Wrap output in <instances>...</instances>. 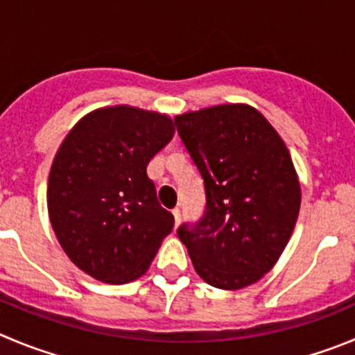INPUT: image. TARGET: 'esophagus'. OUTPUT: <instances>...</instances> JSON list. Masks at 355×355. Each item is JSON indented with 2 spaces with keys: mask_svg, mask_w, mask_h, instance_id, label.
Returning <instances> with one entry per match:
<instances>
[{
  "mask_svg": "<svg viewBox=\"0 0 355 355\" xmlns=\"http://www.w3.org/2000/svg\"><path fill=\"white\" fill-rule=\"evenodd\" d=\"M171 214H173V217H175V224H180V220H182V211L178 210V208H173V211H171Z\"/></svg>",
  "mask_w": 355,
  "mask_h": 355,
  "instance_id": "34e87169",
  "label": "esophagus"
}]
</instances>
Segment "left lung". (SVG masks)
Returning a JSON list of instances; mask_svg holds the SVG:
<instances>
[{
    "mask_svg": "<svg viewBox=\"0 0 355 355\" xmlns=\"http://www.w3.org/2000/svg\"><path fill=\"white\" fill-rule=\"evenodd\" d=\"M205 185L198 223L177 230L205 282L234 291L257 282L284 252L301 203L289 150L247 105H218L175 117Z\"/></svg>",
    "mask_w": 355,
    "mask_h": 355,
    "instance_id": "8db88e82",
    "label": "left lung"
}]
</instances>
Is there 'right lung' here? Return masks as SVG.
I'll return each mask as SVG.
<instances>
[{
    "instance_id": "obj_1",
    "label": "right lung",
    "mask_w": 355,
    "mask_h": 355,
    "mask_svg": "<svg viewBox=\"0 0 355 355\" xmlns=\"http://www.w3.org/2000/svg\"><path fill=\"white\" fill-rule=\"evenodd\" d=\"M173 132L166 115L110 107L85 115L59 147L49 175L51 223L66 256L96 280H137L173 230L147 175Z\"/></svg>"
}]
</instances>
